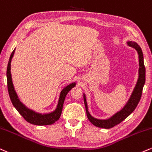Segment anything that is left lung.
Instances as JSON below:
<instances>
[{
    "label": "left lung",
    "instance_id": "1",
    "mask_svg": "<svg viewBox=\"0 0 152 152\" xmlns=\"http://www.w3.org/2000/svg\"><path fill=\"white\" fill-rule=\"evenodd\" d=\"M129 46L132 47L137 51L139 54V62H140V70H139V78L138 81L137 83L136 87L134 88V91H133L132 94L129 98V101L126 104L123 109L121 110L120 112L117 113L110 118L107 119V120H98V119L94 118L90 115L88 110V106L86 103V99L85 95L83 96L84 103L86 106V115L88 120L93 125L98 127H101V128L105 129H110L115 126L120 124V122L123 121L125 119H126L131 114L136 107L137 106L139 102L141 99V96H142V91H143V87L144 83H145V66L144 64V57H143V53H142V49L140 47L134 42H127Z\"/></svg>",
    "mask_w": 152,
    "mask_h": 152
}]
</instances>
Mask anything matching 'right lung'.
Segmentation results:
<instances>
[{"mask_svg":"<svg viewBox=\"0 0 152 152\" xmlns=\"http://www.w3.org/2000/svg\"><path fill=\"white\" fill-rule=\"evenodd\" d=\"M15 52V49L12 51L11 53V55L9 58V61L8 64V67H7V84H8V94L10 96V98L11 100L12 105L16 110L19 112L20 114L23 117L24 119L26 120L27 122H30L32 125H52L54 122L57 121L61 116L62 108H63L64 102L66 96L72 88H74L76 85V83H73L70 85L67 86L65 87L63 90L61 91V94H60L59 100H58V103L57 107L54 112L52 113H49V114H39L37 113L34 111L31 110L27 108L23 103L20 101L18 99V97L16 94L15 91L13 84L12 82L11 78V74H10V62L11 59L13 56Z\"/></svg>","mask_w":152,"mask_h":152,"instance_id":"1","label":"right lung"}]
</instances>
